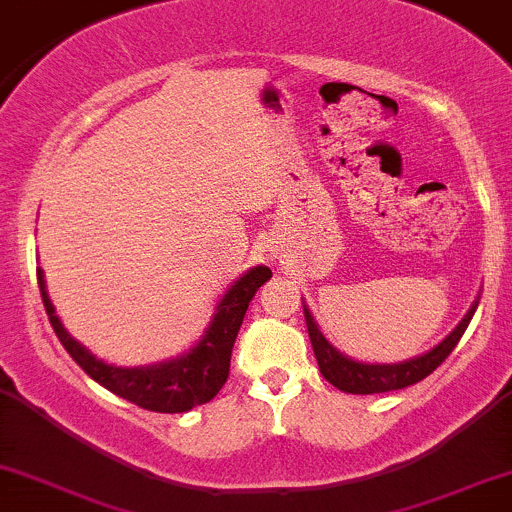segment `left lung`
I'll use <instances>...</instances> for the list:
<instances>
[{
    "label": "left lung",
    "instance_id": "8db88e82",
    "mask_svg": "<svg viewBox=\"0 0 512 512\" xmlns=\"http://www.w3.org/2000/svg\"><path fill=\"white\" fill-rule=\"evenodd\" d=\"M477 305H479V298L472 303V308L467 310V315L462 317L460 325H457L455 330L443 339V342L433 346L431 351L399 363L356 361V358L342 354V351H339L337 346L322 334L313 313H310L305 303H303V315H305V325H308L310 344H313L317 366H320V373L325 375L327 383H332L337 390L349 392V395H378V392L402 390V387L419 383V380H424L426 375H431L433 370H436L440 363L450 356V351L455 349L457 342H460V337L464 334V330H467Z\"/></svg>",
    "mask_w": 512,
    "mask_h": 512
}]
</instances>
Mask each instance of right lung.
<instances>
[{"instance_id":"obj_1","label":"right lung","mask_w":512,"mask_h":512,"mask_svg":"<svg viewBox=\"0 0 512 512\" xmlns=\"http://www.w3.org/2000/svg\"><path fill=\"white\" fill-rule=\"evenodd\" d=\"M269 276H272V269L264 267V264L250 267L219 298L207 330L185 354L134 368L103 361V358L91 354L84 344L76 342L55 313V305L48 296V286H45V272L40 267L38 286L52 330L60 337L67 354L84 368L86 375H91L105 390L137 404V407L161 411V414H182V411L207 404L209 399L219 395L228 378L231 351L233 344H236L240 325H243L245 310H248L252 296Z\"/></svg>"}]
</instances>
